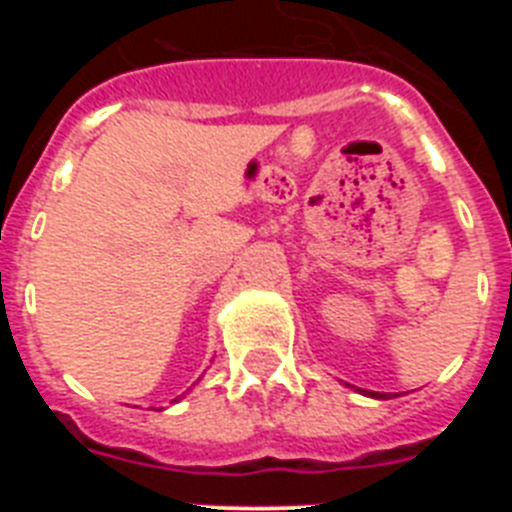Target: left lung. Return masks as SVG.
<instances>
[{
  "label": "left lung",
  "mask_w": 512,
  "mask_h": 512,
  "mask_svg": "<svg viewBox=\"0 0 512 512\" xmlns=\"http://www.w3.org/2000/svg\"><path fill=\"white\" fill-rule=\"evenodd\" d=\"M366 395H369V397H379V400H387V397H390V395H382V392H366Z\"/></svg>",
  "instance_id": "1"
}]
</instances>
